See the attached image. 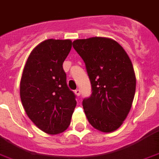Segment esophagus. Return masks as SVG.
<instances>
[{
  "instance_id": "obj_1",
  "label": "esophagus",
  "mask_w": 159,
  "mask_h": 159,
  "mask_svg": "<svg viewBox=\"0 0 159 159\" xmlns=\"http://www.w3.org/2000/svg\"><path fill=\"white\" fill-rule=\"evenodd\" d=\"M75 94H76L77 96L80 95V89H76V90H75Z\"/></svg>"
}]
</instances>
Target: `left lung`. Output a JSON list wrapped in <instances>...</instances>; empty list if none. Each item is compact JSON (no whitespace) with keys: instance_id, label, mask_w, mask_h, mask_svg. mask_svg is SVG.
Listing matches in <instances>:
<instances>
[{"instance_id":"obj_1","label":"left lung","mask_w":159,"mask_h":159,"mask_svg":"<svg viewBox=\"0 0 159 159\" xmlns=\"http://www.w3.org/2000/svg\"><path fill=\"white\" fill-rule=\"evenodd\" d=\"M74 49L85 63L92 94L83 100L89 123L102 132L120 128L132 107L136 75L130 58L116 41L103 37L77 39Z\"/></svg>"}]
</instances>
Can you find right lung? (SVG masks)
I'll return each mask as SVG.
<instances>
[{"mask_svg":"<svg viewBox=\"0 0 159 159\" xmlns=\"http://www.w3.org/2000/svg\"><path fill=\"white\" fill-rule=\"evenodd\" d=\"M71 48L69 39L39 43L29 55L20 81V98L26 113L40 130L51 135L68 129L76 106L63 69Z\"/></svg>","mask_w":159,"mask_h":159,"instance_id":"obj_1","label":"right lung"}]
</instances>
